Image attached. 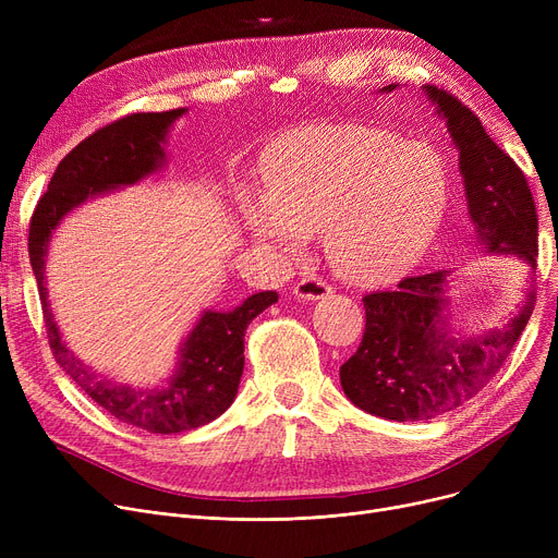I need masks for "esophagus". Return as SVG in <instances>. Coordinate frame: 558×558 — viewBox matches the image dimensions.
<instances>
[{
	"label": "esophagus",
	"mask_w": 558,
	"mask_h": 558,
	"mask_svg": "<svg viewBox=\"0 0 558 558\" xmlns=\"http://www.w3.org/2000/svg\"><path fill=\"white\" fill-rule=\"evenodd\" d=\"M330 294H332V287L326 280L314 278V276L299 280L294 287V296H299L303 301H320Z\"/></svg>",
	"instance_id": "obj_1"
}]
</instances>
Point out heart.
<instances>
[{"instance_id":"obj_1","label":"heart","mask_w":558,"mask_h":558,"mask_svg":"<svg viewBox=\"0 0 558 558\" xmlns=\"http://www.w3.org/2000/svg\"><path fill=\"white\" fill-rule=\"evenodd\" d=\"M450 196L444 156L375 126H307L267 158V192L242 198L255 240L299 255L326 230L335 271L357 284L404 274L441 230Z\"/></svg>"}]
</instances>
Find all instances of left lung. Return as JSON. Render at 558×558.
<instances>
[{
    "mask_svg": "<svg viewBox=\"0 0 558 558\" xmlns=\"http://www.w3.org/2000/svg\"><path fill=\"white\" fill-rule=\"evenodd\" d=\"M423 93L459 151L475 238L486 255L522 259L530 284L505 328L473 337L457 332L450 320V271L404 278L396 291L364 296L366 330L357 353L339 368L341 389L364 412L398 423L436 418L477 396L511 355L536 301L538 217L524 173L459 99L436 85H423Z\"/></svg>",
    "mask_w": 558,
    "mask_h": 558,
    "instance_id": "1",
    "label": "left lung"
}]
</instances>
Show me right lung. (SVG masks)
Instances as JSON below:
<instances>
[{"mask_svg": "<svg viewBox=\"0 0 558 558\" xmlns=\"http://www.w3.org/2000/svg\"><path fill=\"white\" fill-rule=\"evenodd\" d=\"M185 112L187 108L135 112L83 140L56 167L28 226V257L56 362L110 416L151 434L196 429L226 412L238 396L244 373V332L257 314L278 303V294L259 291L230 312L203 310L179 348V360L167 383L140 389L101 377L74 357L49 310L45 264L51 232L78 205L112 190L137 185L169 162L167 135Z\"/></svg>", "mask_w": 558, "mask_h": 558, "instance_id": "add662e5", "label": "right lung"}]
</instances>
